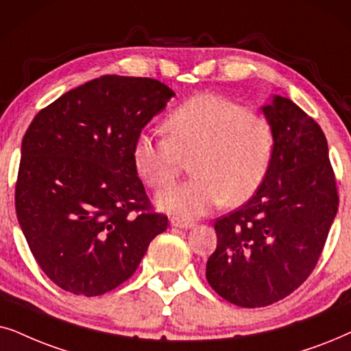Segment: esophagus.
Masks as SVG:
<instances>
[{
    "mask_svg": "<svg viewBox=\"0 0 351 351\" xmlns=\"http://www.w3.org/2000/svg\"><path fill=\"white\" fill-rule=\"evenodd\" d=\"M170 223H171V226L183 228V230H191V228H194L195 224H197L194 219H186V218H180V217H171Z\"/></svg>",
    "mask_w": 351,
    "mask_h": 351,
    "instance_id": "1",
    "label": "esophagus"
}]
</instances>
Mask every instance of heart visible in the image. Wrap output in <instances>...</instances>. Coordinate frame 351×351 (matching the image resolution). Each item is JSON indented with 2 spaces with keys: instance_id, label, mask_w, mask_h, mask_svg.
Wrapping results in <instances>:
<instances>
[{
  "instance_id": "b5f03b06",
  "label": "heart",
  "mask_w": 351,
  "mask_h": 351,
  "mask_svg": "<svg viewBox=\"0 0 351 351\" xmlns=\"http://www.w3.org/2000/svg\"><path fill=\"white\" fill-rule=\"evenodd\" d=\"M165 139L138 134L134 170L152 189L171 184L193 158V180L157 195V205L181 217H199L218 205L239 207L263 186L274 156L273 127L263 115L219 95H197L170 112Z\"/></svg>"
}]
</instances>
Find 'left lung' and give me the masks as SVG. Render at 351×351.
Instances as JSON below:
<instances>
[{
  "instance_id": "1",
  "label": "left lung",
  "mask_w": 351,
  "mask_h": 351,
  "mask_svg": "<svg viewBox=\"0 0 351 351\" xmlns=\"http://www.w3.org/2000/svg\"><path fill=\"white\" fill-rule=\"evenodd\" d=\"M263 114L274 133L269 173L249 202L217 218L218 244L207 261L213 291L244 308L282 300L306 281L339 208L319 125L282 96Z\"/></svg>"
}]
</instances>
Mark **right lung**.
<instances>
[{"label": "right lung", "mask_w": 351, "mask_h": 351, "mask_svg": "<svg viewBox=\"0 0 351 351\" xmlns=\"http://www.w3.org/2000/svg\"><path fill=\"white\" fill-rule=\"evenodd\" d=\"M175 96L154 78L104 75L41 109L22 139L16 212L43 273L96 297L133 276L167 230L134 170L132 147Z\"/></svg>", "instance_id": "add662e5"}]
</instances>
